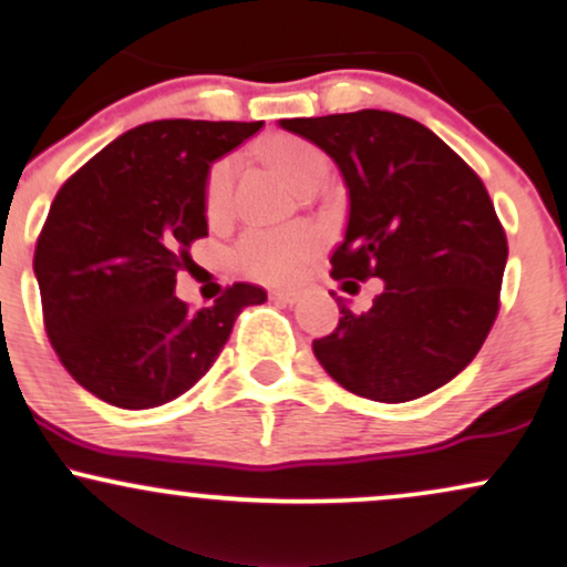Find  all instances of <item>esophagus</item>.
<instances>
[{"label": "esophagus", "mask_w": 567, "mask_h": 567, "mask_svg": "<svg viewBox=\"0 0 567 567\" xmlns=\"http://www.w3.org/2000/svg\"><path fill=\"white\" fill-rule=\"evenodd\" d=\"M269 298L277 300V303H290V306H292V303H298L300 292H292V290H271Z\"/></svg>", "instance_id": "34e87169"}]
</instances>
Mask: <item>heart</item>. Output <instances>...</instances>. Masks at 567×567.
Listing matches in <instances>:
<instances>
[{
    "mask_svg": "<svg viewBox=\"0 0 567 567\" xmlns=\"http://www.w3.org/2000/svg\"><path fill=\"white\" fill-rule=\"evenodd\" d=\"M261 156L271 167L282 172L298 190H313L324 183L329 162L321 148L292 135H275L264 141ZM235 183V159L219 156L209 164L204 177V212L212 221H219L230 212ZM321 238L308 225L269 227V230H250L235 248V264L248 277L269 285L292 282L308 261L319 254Z\"/></svg>",
    "mask_w": 567,
    "mask_h": 567,
    "instance_id": "obj_1",
    "label": "heart"
}]
</instances>
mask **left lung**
Wrapping results in <instances>:
<instances>
[{
	"instance_id": "left-lung-1",
	"label": "left lung",
	"mask_w": 567,
	"mask_h": 567,
	"mask_svg": "<svg viewBox=\"0 0 567 567\" xmlns=\"http://www.w3.org/2000/svg\"><path fill=\"white\" fill-rule=\"evenodd\" d=\"M317 143L346 181L334 279L379 277L367 313L342 298L340 324L313 340L329 377L377 403L429 395L474 361L499 311L507 238L474 169L411 117L361 110L279 120Z\"/></svg>"
}]
</instances>
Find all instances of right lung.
I'll return each instance as SVG.
<instances>
[{"instance_id": "right-lung-1", "label": "right lung", "mask_w": 567, "mask_h": 567, "mask_svg": "<svg viewBox=\"0 0 567 567\" xmlns=\"http://www.w3.org/2000/svg\"><path fill=\"white\" fill-rule=\"evenodd\" d=\"M264 123L156 120L114 138L62 185L35 243L47 334L62 367L104 403L143 411L181 398L267 292L235 282L190 311L175 296L206 238L204 177Z\"/></svg>"}]
</instances>
